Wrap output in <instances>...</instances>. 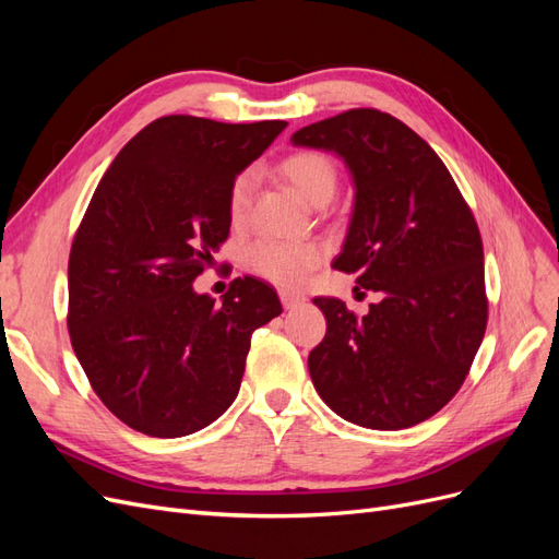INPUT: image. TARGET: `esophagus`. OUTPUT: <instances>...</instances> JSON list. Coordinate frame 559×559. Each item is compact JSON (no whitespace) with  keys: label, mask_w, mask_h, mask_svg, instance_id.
Returning a JSON list of instances; mask_svg holds the SVG:
<instances>
[{"label":"esophagus","mask_w":559,"mask_h":559,"mask_svg":"<svg viewBox=\"0 0 559 559\" xmlns=\"http://www.w3.org/2000/svg\"><path fill=\"white\" fill-rule=\"evenodd\" d=\"M280 298H282V306H284L286 310H294L296 306H300V302H306V298L298 296V294H292V292H282Z\"/></svg>","instance_id":"esophagus-1"}]
</instances>
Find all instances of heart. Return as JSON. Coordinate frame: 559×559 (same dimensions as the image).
<instances>
[{
	"instance_id": "1",
	"label": "heart",
	"mask_w": 559,
	"mask_h": 559,
	"mask_svg": "<svg viewBox=\"0 0 559 559\" xmlns=\"http://www.w3.org/2000/svg\"><path fill=\"white\" fill-rule=\"evenodd\" d=\"M282 177L306 198L310 205L321 207L335 195L337 167L335 163L319 154V151H296L280 163ZM253 191V175L242 173L235 177L228 191V216L238 226L245 222L249 200ZM324 251L314 242H284V240H261L247 251V265L263 280L273 282L284 289L300 286L312 267L319 265Z\"/></svg>"
}]
</instances>
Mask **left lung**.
Here are the masks:
<instances>
[{
    "label": "left lung",
    "instance_id": "1",
    "mask_svg": "<svg viewBox=\"0 0 559 559\" xmlns=\"http://www.w3.org/2000/svg\"><path fill=\"white\" fill-rule=\"evenodd\" d=\"M294 146L333 151L354 181V210L333 267L382 298L357 317L314 298L326 335L308 357L329 408L396 431L460 392L487 326L483 240L436 151L399 118L349 109L300 128Z\"/></svg>",
    "mask_w": 559,
    "mask_h": 559
}]
</instances>
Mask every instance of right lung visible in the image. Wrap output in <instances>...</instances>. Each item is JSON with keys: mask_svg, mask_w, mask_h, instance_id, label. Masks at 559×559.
Returning <instances> with one entry per match:
<instances>
[{"mask_svg": "<svg viewBox=\"0 0 559 559\" xmlns=\"http://www.w3.org/2000/svg\"><path fill=\"white\" fill-rule=\"evenodd\" d=\"M284 128L163 116L97 183L70 251L67 329L130 429L179 438L212 425L240 392L251 333L282 312L261 280H233L222 306L193 282L230 233V183Z\"/></svg>", "mask_w": 559, "mask_h": 559, "instance_id": "1", "label": "right lung"}]
</instances>
